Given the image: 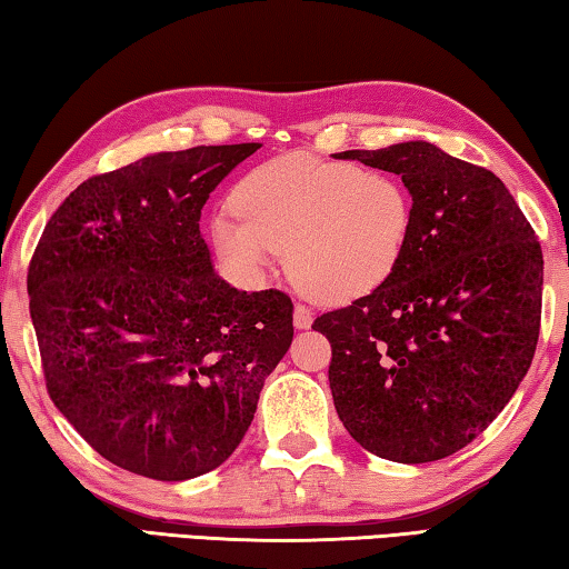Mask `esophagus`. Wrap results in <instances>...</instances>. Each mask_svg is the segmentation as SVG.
<instances>
[{
  "label": "esophagus",
  "instance_id": "1",
  "mask_svg": "<svg viewBox=\"0 0 569 569\" xmlns=\"http://www.w3.org/2000/svg\"><path fill=\"white\" fill-rule=\"evenodd\" d=\"M311 323H313L311 308L298 303V306L293 308V326H296V329H311Z\"/></svg>",
  "mask_w": 569,
  "mask_h": 569
}]
</instances>
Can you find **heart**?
<instances>
[{
    "label": "heart",
    "mask_w": 569,
    "mask_h": 569,
    "mask_svg": "<svg viewBox=\"0 0 569 569\" xmlns=\"http://www.w3.org/2000/svg\"><path fill=\"white\" fill-rule=\"evenodd\" d=\"M230 203L236 216L210 220V246L246 283L286 250L298 283L341 303L387 286L407 261L413 206L389 172L291 152L250 170Z\"/></svg>",
    "instance_id": "obj_1"
}]
</instances>
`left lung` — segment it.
Returning <instances> with one entry per match:
<instances>
[{
	"label": "left lung",
	"instance_id": "8db88e82",
	"mask_svg": "<svg viewBox=\"0 0 569 569\" xmlns=\"http://www.w3.org/2000/svg\"><path fill=\"white\" fill-rule=\"evenodd\" d=\"M339 158L399 176L413 228L387 286L313 321L333 351V407L371 455L445 459L497 419L532 363L542 248L495 172L431 142Z\"/></svg>",
	"mask_w": 569,
	"mask_h": 569
}]
</instances>
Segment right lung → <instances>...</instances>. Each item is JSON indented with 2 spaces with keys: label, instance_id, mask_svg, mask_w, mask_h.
Wrapping results in <instances>:
<instances>
[{
  "label": "right lung",
  "instance_id": "1",
  "mask_svg": "<svg viewBox=\"0 0 569 569\" xmlns=\"http://www.w3.org/2000/svg\"><path fill=\"white\" fill-rule=\"evenodd\" d=\"M261 142L156 152L84 180L27 276L47 391L112 465L182 481L233 455L293 341L281 291L216 273L200 210Z\"/></svg>",
  "mask_w": 569,
  "mask_h": 569
}]
</instances>
